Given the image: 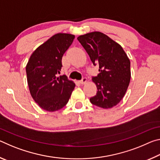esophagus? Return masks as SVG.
I'll return each instance as SVG.
<instances>
[{
	"label": "esophagus",
	"instance_id": "obj_1",
	"mask_svg": "<svg viewBox=\"0 0 160 160\" xmlns=\"http://www.w3.org/2000/svg\"><path fill=\"white\" fill-rule=\"evenodd\" d=\"M80 83L81 84V85H85V84H86L87 83V79H86V78H82V80L80 81Z\"/></svg>",
	"mask_w": 160,
	"mask_h": 160
}]
</instances>
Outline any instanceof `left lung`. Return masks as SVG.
Segmentation results:
<instances>
[{
  "mask_svg": "<svg viewBox=\"0 0 160 160\" xmlns=\"http://www.w3.org/2000/svg\"><path fill=\"white\" fill-rule=\"evenodd\" d=\"M78 40L94 66H99V73L92 79L97 91L90 102L103 109L115 107L125 95L131 80L128 56L120 44L100 32L80 35Z\"/></svg>",
  "mask_w": 160,
  "mask_h": 160,
  "instance_id": "obj_1",
  "label": "left lung"
}]
</instances>
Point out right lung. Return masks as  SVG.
<instances>
[{
  "mask_svg": "<svg viewBox=\"0 0 160 160\" xmlns=\"http://www.w3.org/2000/svg\"><path fill=\"white\" fill-rule=\"evenodd\" d=\"M75 35L58 33L37 48L26 66L29 90L42 109L56 112L66 105L75 84L66 75L57 77L62 57L73 42Z\"/></svg>",
  "mask_w": 160,
  "mask_h": 160,
  "instance_id": "right-lung-1",
  "label": "right lung"
}]
</instances>
